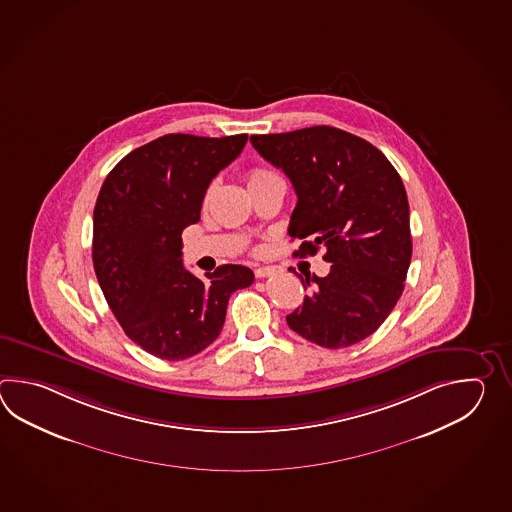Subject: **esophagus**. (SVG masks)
Here are the masks:
<instances>
[{
    "instance_id": "obj_1",
    "label": "esophagus",
    "mask_w": 512,
    "mask_h": 512,
    "mask_svg": "<svg viewBox=\"0 0 512 512\" xmlns=\"http://www.w3.org/2000/svg\"><path fill=\"white\" fill-rule=\"evenodd\" d=\"M254 274H256V278H267V276L274 274V267H258Z\"/></svg>"
}]
</instances>
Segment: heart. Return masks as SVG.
<instances>
[{"label": "heart", "mask_w": 512, "mask_h": 512, "mask_svg": "<svg viewBox=\"0 0 512 512\" xmlns=\"http://www.w3.org/2000/svg\"><path fill=\"white\" fill-rule=\"evenodd\" d=\"M269 177H274V174L267 172V170H260V168H256V170H252L251 174H249V185H252V183H258V181H263V179H269Z\"/></svg>", "instance_id": "1"}]
</instances>
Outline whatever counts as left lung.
<instances>
[{"instance_id":"8db88e82","label":"left lung","mask_w":512,"mask_h":512,"mask_svg":"<svg viewBox=\"0 0 512 512\" xmlns=\"http://www.w3.org/2000/svg\"><path fill=\"white\" fill-rule=\"evenodd\" d=\"M298 196L289 236L294 256L326 249L329 274L305 276L309 294L287 324L322 348H348L392 313L412 260L410 207L401 175L381 150L333 126L251 135Z\"/></svg>"}]
</instances>
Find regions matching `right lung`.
I'll use <instances>...</instances> for the list:
<instances>
[{"mask_svg": "<svg viewBox=\"0 0 512 512\" xmlns=\"http://www.w3.org/2000/svg\"><path fill=\"white\" fill-rule=\"evenodd\" d=\"M247 139L164 135L128 153L98 192L93 265L100 289L124 333L159 359L208 348L223 329L230 294L254 282L249 267L232 263L199 280L181 251L208 185Z\"/></svg>", "mask_w": 512, "mask_h": 512, "instance_id": "obj_1", "label": "right lung"}]
</instances>
